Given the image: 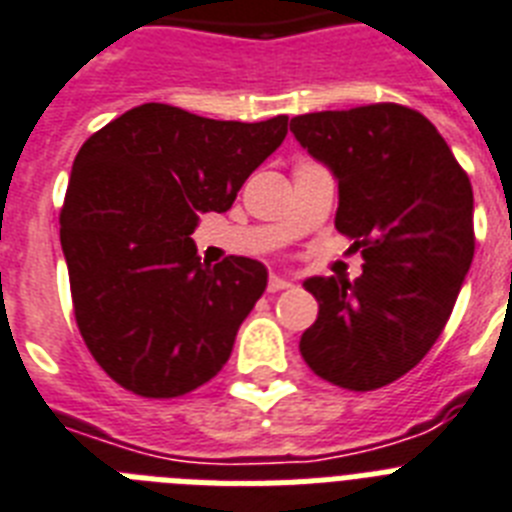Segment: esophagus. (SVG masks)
I'll return each instance as SVG.
<instances>
[{
	"label": "esophagus",
	"instance_id": "esophagus-1",
	"mask_svg": "<svg viewBox=\"0 0 512 512\" xmlns=\"http://www.w3.org/2000/svg\"><path fill=\"white\" fill-rule=\"evenodd\" d=\"M289 281H286V278H281V276H270L268 278V292H281V289H289Z\"/></svg>",
	"mask_w": 512,
	"mask_h": 512
}]
</instances>
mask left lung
<instances>
[{
	"label": "left lung",
	"instance_id": "obj_1",
	"mask_svg": "<svg viewBox=\"0 0 512 512\" xmlns=\"http://www.w3.org/2000/svg\"><path fill=\"white\" fill-rule=\"evenodd\" d=\"M302 147L339 181L336 231L363 276L307 278L318 318L299 339L315 376L373 392L413 371L450 321L471 268L473 189L429 118L394 102L297 115Z\"/></svg>",
	"mask_w": 512,
	"mask_h": 512
}]
</instances>
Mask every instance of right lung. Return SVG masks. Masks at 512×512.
<instances>
[{"label":"right lung","mask_w":512,"mask_h":512,"mask_svg":"<svg viewBox=\"0 0 512 512\" xmlns=\"http://www.w3.org/2000/svg\"><path fill=\"white\" fill-rule=\"evenodd\" d=\"M286 115L213 120L134 107L78 149L60 242L78 331L128 392L173 400L226 365L268 270L249 257L199 263V213H226L249 173L286 136Z\"/></svg>","instance_id":"add662e5"}]
</instances>
